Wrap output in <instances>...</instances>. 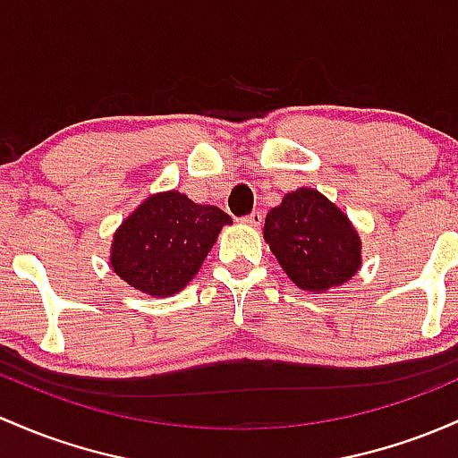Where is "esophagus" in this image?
Masks as SVG:
<instances>
[{
	"mask_svg": "<svg viewBox=\"0 0 458 458\" xmlns=\"http://www.w3.org/2000/svg\"><path fill=\"white\" fill-rule=\"evenodd\" d=\"M241 221H243V224H248V225H260V224H263V213H260V210H252V213L245 215V217Z\"/></svg>",
	"mask_w": 458,
	"mask_h": 458,
	"instance_id": "1",
	"label": "esophagus"
}]
</instances>
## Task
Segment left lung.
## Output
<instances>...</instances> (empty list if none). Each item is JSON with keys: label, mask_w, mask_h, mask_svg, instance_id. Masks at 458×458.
I'll use <instances>...</instances> for the list:
<instances>
[{"label": "left lung", "mask_w": 458, "mask_h": 458, "mask_svg": "<svg viewBox=\"0 0 458 458\" xmlns=\"http://www.w3.org/2000/svg\"><path fill=\"white\" fill-rule=\"evenodd\" d=\"M263 233L280 267L300 289L326 291L359 271V234L319 191L286 193L283 204L267 213Z\"/></svg>", "instance_id": "obj_1"}]
</instances>
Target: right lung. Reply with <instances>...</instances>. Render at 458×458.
Returning a JSON list of instances; mask_svg holds the SVG:
<instances>
[{"label": "right lung", "instance_id": "add662e5", "mask_svg": "<svg viewBox=\"0 0 458 458\" xmlns=\"http://www.w3.org/2000/svg\"><path fill=\"white\" fill-rule=\"evenodd\" d=\"M233 224L217 206L195 204L178 191L152 195L114 233V274L143 293H178L213 248L221 225Z\"/></svg>", "mask_w": 458, "mask_h": 458}]
</instances>
